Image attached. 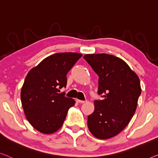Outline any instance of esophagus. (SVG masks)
I'll return each instance as SVG.
<instances>
[{"instance_id":"esophagus-1","label":"esophagus","mask_w":158,"mask_h":158,"mask_svg":"<svg viewBox=\"0 0 158 158\" xmlns=\"http://www.w3.org/2000/svg\"><path fill=\"white\" fill-rule=\"evenodd\" d=\"M76 102H77V103H84V101H81V100H79V99H76Z\"/></svg>"}]
</instances>
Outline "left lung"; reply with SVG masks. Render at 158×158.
I'll list each match as a JSON object with an SVG mask.
<instances>
[{"label": "left lung", "instance_id": "obj_1", "mask_svg": "<svg viewBox=\"0 0 158 158\" xmlns=\"http://www.w3.org/2000/svg\"><path fill=\"white\" fill-rule=\"evenodd\" d=\"M84 59L98 76V95L88 116V128L98 139H108L123 130L135 114L141 94L140 79L121 58L108 54L86 55Z\"/></svg>", "mask_w": 158, "mask_h": 158}]
</instances>
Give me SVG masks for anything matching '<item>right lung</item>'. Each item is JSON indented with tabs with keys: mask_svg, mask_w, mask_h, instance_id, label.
I'll return each instance as SVG.
<instances>
[{
	"mask_svg": "<svg viewBox=\"0 0 158 158\" xmlns=\"http://www.w3.org/2000/svg\"><path fill=\"white\" fill-rule=\"evenodd\" d=\"M82 55L56 53L44 59L30 70L20 92L26 118L37 131L51 134L62 127L73 98L60 93L67 86V74Z\"/></svg>",
	"mask_w": 158,
	"mask_h": 158,
	"instance_id": "obj_1",
	"label": "right lung"
}]
</instances>
